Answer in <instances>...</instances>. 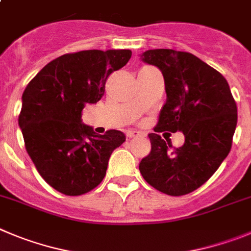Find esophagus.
I'll return each instance as SVG.
<instances>
[{
	"label": "esophagus",
	"mask_w": 251,
	"mask_h": 251,
	"mask_svg": "<svg viewBox=\"0 0 251 251\" xmlns=\"http://www.w3.org/2000/svg\"><path fill=\"white\" fill-rule=\"evenodd\" d=\"M128 137L129 138H139V137H143V133L138 132V130H130L128 133Z\"/></svg>",
	"instance_id": "34e87169"
}]
</instances>
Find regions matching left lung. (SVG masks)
I'll use <instances>...</instances> for the list:
<instances>
[{
	"label": "left lung",
	"instance_id": "left-lung-1",
	"mask_svg": "<svg viewBox=\"0 0 251 251\" xmlns=\"http://www.w3.org/2000/svg\"><path fill=\"white\" fill-rule=\"evenodd\" d=\"M141 59L159 68L164 77L167 102L157 132H181L185 142L174 149L151 133V151L142 159L139 171L159 192L188 194L201 187L230 151L236 103L226 79L194 54L159 48L143 52Z\"/></svg>",
	"mask_w": 251,
	"mask_h": 251
}]
</instances>
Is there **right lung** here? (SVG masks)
<instances>
[{"mask_svg":"<svg viewBox=\"0 0 251 251\" xmlns=\"http://www.w3.org/2000/svg\"><path fill=\"white\" fill-rule=\"evenodd\" d=\"M132 57L129 50L63 54L37 73L22 94L18 126L28 155L50 187L80 195L103 180L108 160L126 135H98L82 122V109L104 94L105 80Z\"/></svg>","mask_w":251,"mask_h":251,"instance_id":"add662e5","label":"right lung"}]
</instances>
